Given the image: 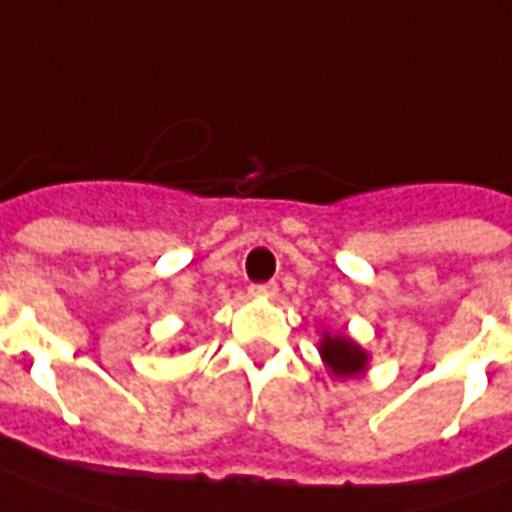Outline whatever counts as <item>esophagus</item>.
<instances>
[{
  "instance_id": "1",
  "label": "esophagus",
  "mask_w": 512,
  "mask_h": 512,
  "mask_svg": "<svg viewBox=\"0 0 512 512\" xmlns=\"http://www.w3.org/2000/svg\"><path fill=\"white\" fill-rule=\"evenodd\" d=\"M277 291H280L277 282H260V285H252V288H249L252 296H277Z\"/></svg>"
}]
</instances>
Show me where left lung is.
<instances>
[{"label": "left lung", "mask_w": 512, "mask_h": 512, "mask_svg": "<svg viewBox=\"0 0 512 512\" xmlns=\"http://www.w3.org/2000/svg\"><path fill=\"white\" fill-rule=\"evenodd\" d=\"M321 357L327 360L332 374H338V377H352L366 368V352L355 341H349L346 335H324Z\"/></svg>", "instance_id": "8db88e82"}]
</instances>
